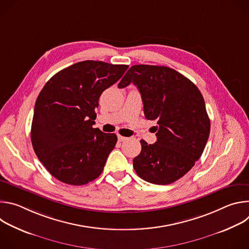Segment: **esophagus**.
I'll return each mask as SVG.
<instances>
[{
  "instance_id": "34e87169",
  "label": "esophagus",
  "mask_w": 249,
  "mask_h": 249,
  "mask_svg": "<svg viewBox=\"0 0 249 249\" xmlns=\"http://www.w3.org/2000/svg\"><path fill=\"white\" fill-rule=\"evenodd\" d=\"M128 138H126V137H123V136H121V135H118V141L119 142H124V141H126Z\"/></svg>"
}]
</instances>
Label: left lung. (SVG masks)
I'll list each match as a JSON object with an SVG mask.
<instances>
[{
  "label": "left lung",
  "instance_id": "1",
  "mask_svg": "<svg viewBox=\"0 0 249 249\" xmlns=\"http://www.w3.org/2000/svg\"><path fill=\"white\" fill-rule=\"evenodd\" d=\"M131 83L141 93L146 118L158 124L155 144L140 141L134 169L150 183L170 184L194 166L207 144L211 125L203 95L189 79L164 66H132L118 88Z\"/></svg>",
  "mask_w": 249,
  "mask_h": 249
}]
</instances>
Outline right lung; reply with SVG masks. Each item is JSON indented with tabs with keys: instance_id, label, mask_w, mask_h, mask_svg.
<instances>
[{
	"instance_id": "right-lung-1",
	"label": "right lung",
	"mask_w": 249,
	"mask_h": 249,
	"mask_svg": "<svg viewBox=\"0 0 249 249\" xmlns=\"http://www.w3.org/2000/svg\"><path fill=\"white\" fill-rule=\"evenodd\" d=\"M127 65L87 60L55 74L40 91L31 124L33 150L45 168L70 185L101 174L117 136L92 128L101 93L126 72Z\"/></svg>"
}]
</instances>
